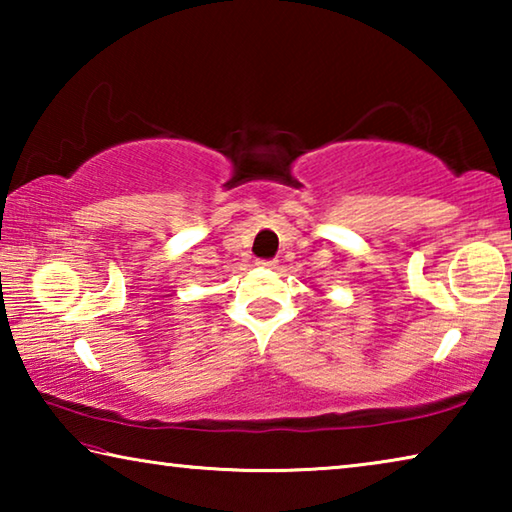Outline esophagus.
Listing matches in <instances>:
<instances>
[{
  "label": "esophagus",
  "instance_id": "esophagus-1",
  "mask_svg": "<svg viewBox=\"0 0 512 512\" xmlns=\"http://www.w3.org/2000/svg\"><path fill=\"white\" fill-rule=\"evenodd\" d=\"M257 264L262 266V268H268V271H275V268L280 266V264H277V259H259Z\"/></svg>",
  "mask_w": 512,
  "mask_h": 512
}]
</instances>
